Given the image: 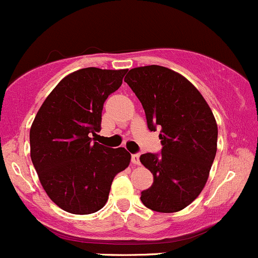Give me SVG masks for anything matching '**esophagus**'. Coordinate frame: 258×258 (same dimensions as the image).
Returning a JSON list of instances; mask_svg holds the SVG:
<instances>
[{
  "mask_svg": "<svg viewBox=\"0 0 258 258\" xmlns=\"http://www.w3.org/2000/svg\"><path fill=\"white\" fill-rule=\"evenodd\" d=\"M131 161H132V163H134V165H140V155H139V153H135V155H132Z\"/></svg>",
  "mask_w": 258,
  "mask_h": 258,
  "instance_id": "esophagus-1",
  "label": "esophagus"
}]
</instances>
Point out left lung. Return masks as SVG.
Here are the masks:
<instances>
[{
    "mask_svg": "<svg viewBox=\"0 0 258 258\" xmlns=\"http://www.w3.org/2000/svg\"><path fill=\"white\" fill-rule=\"evenodd\" d=\"M124 82L142 103L150 131L160 130L161 153H144L153 183L141 201L156 212H177L197 199L217 151V123L200 91L182 75L151 64L130 70Z\"/></svg>",
    "mask_w": 258,
    "mask_h": 258,
    "instance_id": "8db88e82",
    "label": "left lung"
}]
</instances>
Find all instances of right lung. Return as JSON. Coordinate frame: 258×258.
<instances>
[{
  "mask_svg": "<svg viewBox=\"0 0 258 258\" xmlns=\"http://www.w3.org/2000/svg\"><path fill=\"white\" fill-rule=\"evenodd\" d=\"M127 70H79L64 77L36 114L30 130L31 160L49 199L63 211L88 215L102 209L114 176L128 167L123 147L93 142L103 103Z\"/></svg>",
  "mask_w": 258,
  "mask_h": 258,
  "instance_id": "add662e5",
  "label": "right lung"
}]
</instances>
